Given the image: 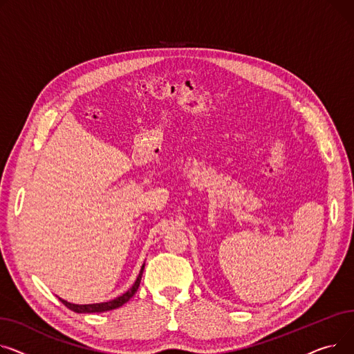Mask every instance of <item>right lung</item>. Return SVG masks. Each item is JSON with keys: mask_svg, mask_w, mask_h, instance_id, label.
Instances as JSON below:
<instances>
[{"mask_svg": "<svg viewBox=\"0 0 354 354\" xmlns=\"http://www.w3.org/2000/svg\"><path fill=\"white\" fill-rule=\"evenodd\" d=\"M142 272H144V264L141 266V270L138 273V277L137 280L134 281V284L127 290L126 293L115 297L114 300H110V301H106V303H95V304H73V303H68L66 300L59 299V301L64 304L66 307H68L70 310L75 311V313H102V311H109V310H114L117 307H121L122 304H126L136 293L137 290L140 287V281H141V276H142Z\"/></svg>", "mask_w": 354, "mask_h": 354, "instance_id": "right-lung-1", "label": "right lung"}]
</instances>
